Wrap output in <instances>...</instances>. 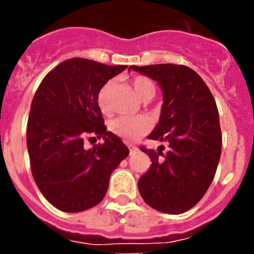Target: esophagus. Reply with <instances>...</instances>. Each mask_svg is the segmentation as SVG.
<instances>
[{
	"instance_id": "34e87169",
	"label": "esophagus",
	"mask_w": 254,
	"mask_h": 254,
	"mask_svg": "<svg viewBox=\"0 0 254 254\" xmlns=\"http://www.w3.org/2000/svg\"><path fill=\"white\" fill-rule=\"evenodd\" d=\"M129 150H130V153H135L137 151V147H136V146H131V145H130L129 146Z\"/></svg>"
}]
</instances>
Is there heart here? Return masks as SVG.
<instances>
[{"instance_id":"b5f03b06","label":"heart","mask_w":254,"mask_h":254,"mask_svg":"<svg viewBox=\"0 0 254 254\" xmlns=\"http://www.w3.org/2000/svg\"><path fill=\"white\" fill-rule=\"evenodd\" d=\"M134 93L136 94L137 98L141 101H147L151 99L155 94V84L151 79L143 76H136L130 82ZM112 82H107L99 88L97 93V104L102 113L107 114L109 112V93H111ZM109 130L115 135L120 137L124 141L131 142L136 141L137 139L147 134L150 130V123L143 117H120L117 119L112 120L109 124Z\"/></svg>"}]
</instances>
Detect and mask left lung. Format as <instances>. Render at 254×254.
<instances>
[{
  "instance_id": "8db88e82",
  "label": "left lung",
  "mask_w": 254,
  "mask_h": 254,
  "mask_svg": "<svg viewBox=\"0 0 254 254\" xmlns=\"http://www.w3.org/2000/svg\"><path fill=\"white\" fill-rule=\"evenodd\" d=\"M155 79L163 93L160 122L148 139L168 143L157 151L141 147L152 165L140 177L147 205L166 214L191 209L206 193L221 156L219 113L205 82L184 65L130 66Z\"/></svg>"
}]
</instances>
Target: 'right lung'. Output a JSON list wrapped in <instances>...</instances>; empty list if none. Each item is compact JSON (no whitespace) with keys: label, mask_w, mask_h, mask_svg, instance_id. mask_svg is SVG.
Wrapping results in <instances>:
<instances>
[{"label":"right lung","mask_w":254,"mask_h":254,"mask_svg":"<svg viewBox=\"0 0 254 254\" xmlns=\"http://www.w3.org/2000/svg\"><path fill=\"white\" fill-rule=\"evenodd\" d=\"M127 66L88 59L64 61L43 78L30 106L27 147L32 175L43 195L65 212H78L103 200L113 171L129 148L107 131L97 93ZM93 133L103 144L86 150Z\"/></svg>","instance_id":"1"}]
</instances>
